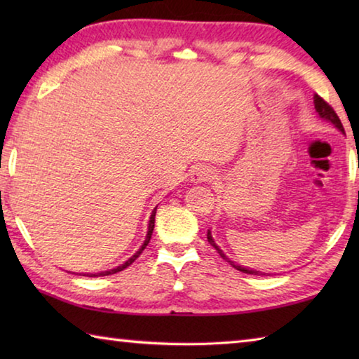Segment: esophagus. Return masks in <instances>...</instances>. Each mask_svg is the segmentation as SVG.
I'll return each mask as SVG.
<instances>
[{
  "instance_id": "obj_1",
  "label": "esophagus",
  "mask_w": 359,
  "mask_h": 359,
  "mask_svg": "<svg viewBox=\"0 0 359 359\" xmlns=\"http://www.w3.org/2000/svg\"><path fill=\"white\" fill-rule=\"evenodd\" d=\"M214 169L208 165H194L190 171V180L193 184H201V182H208L214 179Z\"/></svg>"
}]
</instances>
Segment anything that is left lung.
Masks as SVG:
<instances>
[{
    "label": "left lung",
    "mask_w": 359,
    "mask_h": 359,
    "mask_svg": "<svg viewBox=\"0 0 359 359\" xmlns=\"http://www.w3.org/2000/svg\"><path fill=\"white\" fill-rule=\"evenodd\" d=\"M313 106H315V111H317L318 117H320L321 120L330 121V123L336 126V128H337L340 133H345V131H344V126H342V123H340V120H339V117H337V114L334 112V109H332L330 104H327V102H326L325 100H321L318 95L313 96ZM208 241H209V244H210L212 247H214L218 253H220V257H222L224 261H228V263H229L231 266H233V267H236V269H238V271L245 272V274H252V276H266V272L252 269V267L241 266V264H238V263H234V261H231V259L226 257V255H224V252L222 250V248L215 244V239L212 238L210 229L208 231Z\"/></svg>",
    "instance_id": "left-lung-1"
}]
</instances>
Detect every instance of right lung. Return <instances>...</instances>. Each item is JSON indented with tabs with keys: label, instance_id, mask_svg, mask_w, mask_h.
I'll list each match as a JSON object with an SVG mask.
<instances>
[{
	"label": "right lung",
	"instance_id": "1",
	"mask_svg": "<svg viewBox=\"0 0 359 359\" xmlns=\"http://www.w3.org/2000/svg\"><path fill=\"white\" fill-rule=\"evenodd\" d=\"M158 208V205H156ZM156 208L151 210V214H150V218H149V226H147V234H145V241H144V244L139 247V250L133 255L131 258H128L125 261V263H121L120 266H117V267H114V269H109V271H102V272H96V274H92V272H87V274H83V276H87V277H100V276H111V274H115V272H120V271H123L125 267H128L133 261H135L139 255L142 253V250L145 247H147V244L150 242V238H151V233H154V228H155V214H156Z\"/></svg>",
	"mask_w": 359,
	"mask_h": 359
}]
</instances>
